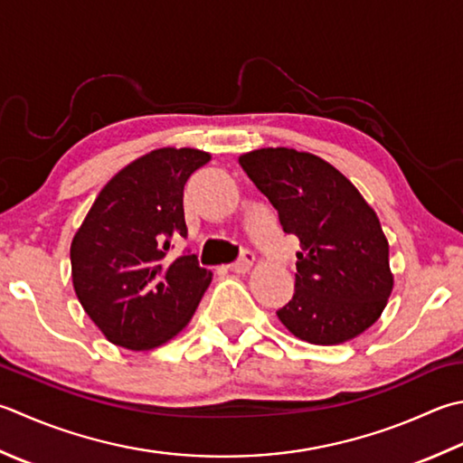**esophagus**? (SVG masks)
Masks as SVG:
<instances>
[{"label":"esophagus","instance_id":"1","mask_svg":"<svg viewBox=\"0 0 463 463\" xmlns=\"http://www.w3.org/2000/svg\"><path fill=\"white\" fill-rule=\"evenodd\" d=\"M252 262H255V255H252L250 250H242L241 259L231 262L229 269L232 270V273H247V270L252 267Z\"/></svg>","mask_w":463,"mask_h":463}]
</instances>
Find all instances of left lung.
I'll use <instances>...</instances> for the list:
<instances>
[{"label":"left lung","instance_id":"left-lung-1","mask_svg":"<svg viewBox=\"0 0 463 463\" xmlns=\"http://www.w3.org/2000/svg\"><path fill=\"white\" fill-rule=\"evenodd\" d=\"M239 165L301 241L295 293L277 315L295 337L337 345L371 327L392 295L387 239L359 190L329 162L293 148H260Z\"/></svg>","mask_w":463,"mask_h":463}]
</instances>
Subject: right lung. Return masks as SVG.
<instances>
[{
    "instance_id": "1",
    "label": "right lung",
    "mask_w": 463,
    "mask_h": 463,
    "mask_svg": "<svg viewBox=\"0 0 463 463\" xmlns=\"http://www.w3.org/2000/svg\"><path fill=\"white\" fill-rule=\"evenodd\" d=\"M211 160L194 148H160L98 194L71 241V280L81 307L108 341L132 351L158 347L186 327L211 270L172 241L186 239L183 190Z\"/></svg>"
}]
</instances>
